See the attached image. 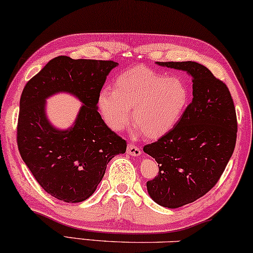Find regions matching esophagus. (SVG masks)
<instances>
[{
  "label": "esophagus",
  "instance_id": "esophagus-1",
  "mask_svg": "<svg viewBox=\"0 0 253 253\" xmlns=\"http://www.w3.org/2000/svg\"><path fill=\"white\" fill-rule=\"evenodd\" d=\"M127 153H128L129 155L132 156H139L141 154V150H140L139 147H136L135 145H132V143H129L128 146H127Z\"/></svg>",
  "mask_w": 253,
  "mask_h": 253
}]
</instances>
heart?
<instances>
[{
    "label": "heart",
    "mask_w": 253,
    "mask_h": 253,
    "mask_svg": "<svg viewBox=\"0 0 253 253\" xmlns=\"http://www.w3.org/2000/svg\"><path fill=\"white\" fill-rule=\"evenodd\" d=\"M189 98L188 85L180 77L137 66L118 76L113 89L99 92L98 107L107 126L116 132L128 125L133 108L135 132L155 139L176 126Z\"/></svg>",
    "instance_id": "1"
}]
</instances>
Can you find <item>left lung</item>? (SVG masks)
<instances>
[{"mask_svg": "<svg viewBox=\"0 0 253 253\" xmlns=\"http://www.w3.org/2000/svg\"><path fill=\"white\" fill-rule=\"evenodd\" d=\"M185 71L193 79V100L171 130L143 147L159 164L147 182L155 203L176 209L206 195L219 180L237 137V118L229 88L196 62H156Z\"/></svg>", "mask_w": 253, "mask_h": 253, "instance_id": "obj_1", "label": "left lung"}]
</instances>
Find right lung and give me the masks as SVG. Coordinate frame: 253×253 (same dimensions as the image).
Returning <instances> with one entry per match:
<instances>
[{
  "label": "right lung",
  "instance_id": "add662e5",
  "mask_svg": "<svg viewBox=\"0 0 253 253\" xmlns=\"http://www.w3.org/2000/svg\"><path fill=\"white\" fill-rule=\"evenodd\" d=\"M113 60L58 56L24 86L20 100L17 146L40 185L68 203L87 200L103 180L107 164L126 152L127 143L101 119L98 94ZM69 93L82 103L75 123L59 130L47 119L46 99Z\"/></svg>",
  "mask_w": 253,
  "mask_h": 253
}]
</instances>
